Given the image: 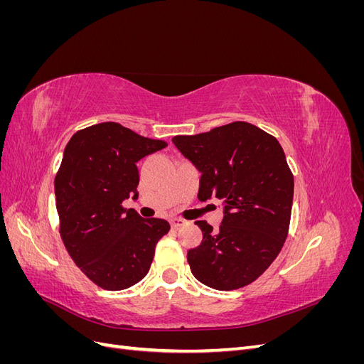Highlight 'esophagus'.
Instances as JSON below:
<instances>
[{
  "label": "esophagus",
  "instance_id": "1",
  "mask_svg": "<svg viewBox=\"0 0 364 364\" xmlns=\"http://www.w3.org/2000/svg\"><path fill=\"white\" fill-rule=\"evenodd\" d=\"M170 225H171V228L178 229V228H181V226L185 225V220H182V218H171V220H170Z\"/></svg>",
  "mask_w": 364,
  "mask_h": 364
}]
</instances>
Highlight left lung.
<instances>
[{
  "label": "left lung",
  "instance_id": "obj_1",
  "mask_svg": "<svg viewBox=\"0 0 364 364\" xmlns=\"http://www.w3.org/2000/svg\"><path fill=\"white\" fill-rule=\"evenodd\" d=\"M173 144L202 173L199 200H223L217 230L199 220L202 243L186 258L197 281L215 290H237L267 270L289 234L294 181L278 139L246 121L199 135H178Z\"/></svg>",
  "mask_w": 364,
  "mask_h": 364
}]
</instances>
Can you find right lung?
<instances>
[{
	"label": "right lung",
	"mask_w": 364,
	"mask_h": 364,
	"mask_svg": "<svg viewBox=\"0 0 364 364\" xmlns=\"http://www.w3.org/2000/svg\"><path fill=\"white\" fill-rule=\"evenodd\" d=\"M164 147L165 141L112 121L75 132L65 147L54 179L59 232L75 266L105 290H124L144 278L170 230L167 220L123 208L129 196L138 197L136 162Z\"/></svg>",
	"instance_id": "1"
}]
</instances>
